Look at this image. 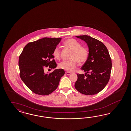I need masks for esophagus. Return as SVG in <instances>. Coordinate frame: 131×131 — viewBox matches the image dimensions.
<instances>
[{
    "label": "esophagus",
    "mask_w": 131,
    "mask_h": 131,
    "mask_svg": "<svg viewBox=\"0 0 131 131\" xmlns=\"http://www.w3.org/2000/svg\"><path fill=\"white\" fill-rule=\"evenodd\" d=\"M65 73H66V74H67V75H71V72H68V71L65 72Z\"/></svg>",
    "instance_id": "34e87169"
}]
</instances>
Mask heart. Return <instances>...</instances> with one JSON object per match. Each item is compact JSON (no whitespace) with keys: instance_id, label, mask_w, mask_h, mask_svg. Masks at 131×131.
<instances>
[{"instance_id":"1","label":"heart","mask_w":131,"mask_h":131,"mask_svg":"<svg viewBox=\"0 0 131 131\" xmlns=\"http://www.w3.org/2000/svg\"><path fill=\"white\" fill-rule=\"evenodd\" d=\"M65 47L72 51L70 56V60L63 61L60 63L59 67L68 72L74 71L77 66V63L80 65L84 63L88 58L89 51L87 48L82 47V45L74 39L70 38L66 40L63 43ZM52 55L57 60L60 59V51L58 47L53 50Z\"/></svg>"}]
</instances>
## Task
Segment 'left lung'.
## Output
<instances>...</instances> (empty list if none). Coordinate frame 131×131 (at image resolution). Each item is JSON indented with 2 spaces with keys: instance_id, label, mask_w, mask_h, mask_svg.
<instances>
[{
  "instance_id": "8db88e82",
  "label": "left lung",
  "mask_w": 131,
  "mask_h": 131,
  "mask_svg": "<svg viewBox=\"0 0 131 131\" xmlns=\"http://www.w3.org/2000/svg\"><path fill=\"white\" fill-rule=\"evenodd\" d=\"M84 41L89 48L87 61L81 68L85 74H77L76 89L85 95H93L102 90L111 76L112 63L107 48L102 42L90 36H76Z\"/></svg>"
}]
</instances>
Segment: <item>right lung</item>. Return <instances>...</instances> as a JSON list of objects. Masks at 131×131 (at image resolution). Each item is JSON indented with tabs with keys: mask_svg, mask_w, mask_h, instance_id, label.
<instances>
[{
	"mask_svg": "<svg viewBox=\"0 0 131 131\" xmlns=\"http://www.w3.org/2000/svg\"><path fill=\"white\" fill-rule=\"evenodd\" d=\"M61 39L44 37L29 43L19 56L20 77L36 94L48 95L54 91L65 74L64 70L61 69L49 73L44 72L46 67L53 69L57 67L52 53Z\"/></svg>",
	"mask_w": 131,
	"mask_h": 131,
	"instance_id": "right-lung-1",
	"label": "right lung"
}]
</instances>
